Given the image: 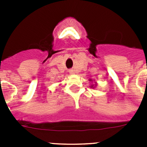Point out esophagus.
Listing matches in <instances>:
<instances>
[{
  "label": "esophagus",
  "mask_w": 147,
  "mask_h": 147,
  "mask_svg": "<svg viewBox=\"0 0 147 147\" xmlns=\"http://www.w3.org/2000/svg\"><path fill=\"white\" fill-rule=\"evenodd\" d=\"M69 73L71 74H74V71L73 69H71L69 70Z\"/></svg>",
  "instance_id": "obj_1"
}]
</instances>
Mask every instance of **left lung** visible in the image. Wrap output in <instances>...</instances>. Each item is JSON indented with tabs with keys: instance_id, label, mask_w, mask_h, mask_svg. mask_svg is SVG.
I'll list each match as a JSON object with an SVG mask.
<instances>
[{
	"instance_id": "1",
	"label": "left lung",
	"mask_w": 147,
	"mask_h": 147,
	"mask_svg": "<svg viewBox=\"0 0 147 147\" xmlns=\"http://www.w3.org/2000/svg\"><path fill=\"white\" fill-rule=\"evenodd\" d=\"M90 81H92V80H90ZM91 88H93V85H91Z\"/></svg>"
}]
</instances>
